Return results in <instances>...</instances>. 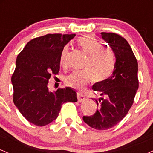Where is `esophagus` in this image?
<instances>
[{"label":"esophagus","mask_w":153,"mask_h":153,"mask_svg":"<svg viewBox=\"0 0 153 153\" xmlns=\"http://www.w3.org/2000/svg\"><path fill=\"white\" fill-rule=\"evenodd\" d=\"M77 96H78V101L79 103H81V102H82V101H85V96H84L83 94H82L81 93H78Z\"/></svg>","instance_id":"obj_1"}]
</instances>
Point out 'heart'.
I'll return each instance as SVG.
<instances>
[{"mask_svg":"<svg viewBox=\"0 0 153 153\" xmlns=\"http://www.w3.org/2000/svg\"><path fill=\"white\" fill-rule=\"evenodd\" d=\"M77 45L87 55L83 65L85 70L74 71L65 76V81L67 85L78 90H82L92 79L96 82H101L108 78L115 65L114 55L111 50L102 47V44L90 34L79 37ZM68 51V47H65L61 52L59 57L61 65L65 64Z\"/></svg>","mask_w":153,"mask_h":153,"instance_id":"heart-1","label":"heart"}]
</instances>
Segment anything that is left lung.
I'll list each match as a JSON object with an SVG mask.
<instances>
[{
    "label": "left lung",
    "mask_w": 153,
    "mask_h": 153,
    "mask_svg": "<svg viewBox=\"0 0 153 153\" xmlns=\"http://www.w3.org/2000/svg\"><path fill=\"white\" fill-rule=\"evenodd\" d=\"M101 37L113 50L116 62L112 75L106 80L96 82L92 89L101 96L94 115L82 117L84 122L98 130L113 127L124 118L134 102L139 87L138 64L127 40L114 33H101Z\"/></svg>",
    "instance_id": "left-lung-1"
}]
</instances>
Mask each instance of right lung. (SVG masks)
Returning <instances> with one entry per match:
<instances>
[{
	"label": "right lung",
	"instance_id": "right-lung-1",
	"mask_svg": "<svg viewBox=\"0 0 153 153\" xmlns=\"http://www.w3.org/2000/svg\"><path fill=\"white\" fill-rule=\"evenodd\" d=\"M75 34H51L31 39L19 53L11 77L13 103L29 122L45 126L57 118L62 103L76 102L70 87L49 91L51 75L59 71L62 49Z\"/></svg>",
	"mask_w": 153,
	"mask_h": 153
}]
</instances>
